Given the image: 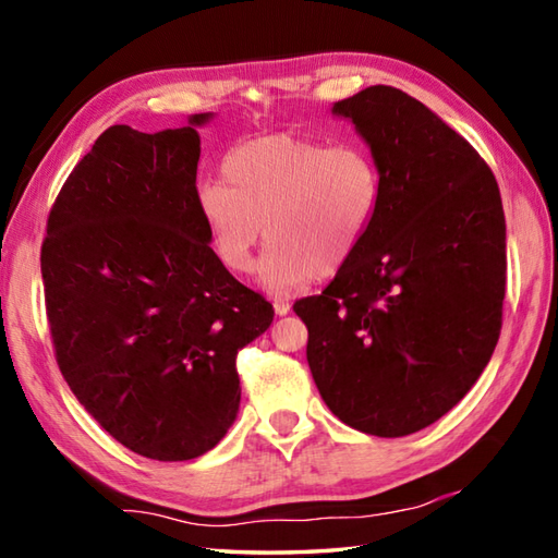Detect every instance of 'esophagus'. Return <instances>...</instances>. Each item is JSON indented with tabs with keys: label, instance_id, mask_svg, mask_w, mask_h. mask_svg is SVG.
I'll return each mask as SVG.
<instances>
[{
	"label": "esophagus",
	"instance_id": "34e87169",
	"mask_svg": "<svg viewBox=\"0 0 558 558\" xmlns=\"http://www.w3.org/2000/svg\"><path fill=\"white\" fill-rule=\"evenodd\" d=\"M272 310H276V314H278V316H286V314H290V310H292V304H290L288 300H282V298H276V302H272Z\"/></svg>",
	"mask_w": 558,
	"mask_h": 558
}]
</instances>
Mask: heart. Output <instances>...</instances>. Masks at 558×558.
<instances>
[{"label":"heart","mask_w":558,"mask_h":558,"mask_svg":"<svg viewBox=\"0 0 558 558\" xmlns=\"http://www.w3.org/2000/svg\"><path fill=\"white\" fill-rule=\"evenodd\" d=\"M222 186L198 192V210L220 264L248 276L268 240L270 290L333 276L357 252L381 204V172L354 144L282 132L252 138L222 160Z\"/></svg>","instance_id":"b5f03b06"}]
</instances>
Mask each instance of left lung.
<instances>
[{"label": "left lung", "mask_w": 558, "mask_h": 558, "mask_svg": "<svg viewBox=\"0 0 558 558\" xmlns=\"http://www.w3.org/2000/svg\"><path fill=\"white\" fill-rule=\"evenodd\" d=\"M333 112L369 144L381 204L357 252L294 314L330 412L364 434L408 436L458 405L499 342V184L465 138L398 88L369 86Z\"/></svg>", "instance_id": "obj_1"}]
</instances>
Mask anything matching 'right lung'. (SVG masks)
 Wrapping results in <instances>:
<instances>
[{
    "instance_id": "right-lung-1",
    "label": "right lung",
    "mask_w": 558,
    "mask_h": 558,
    "mask_svg": "<svg viewBox=\"0 0 558 558\" xmlns=\"http://www.w3.org/2000/svg\"><path fill=\"white\" fill-rule=\"evenodd\" d=\"M114 124L57 194L40 248L64 381L134 453L204 456L240 410L236 352L272 322L210 248L198 210L201 138Z\"/></svg>"
}]
</instances>
